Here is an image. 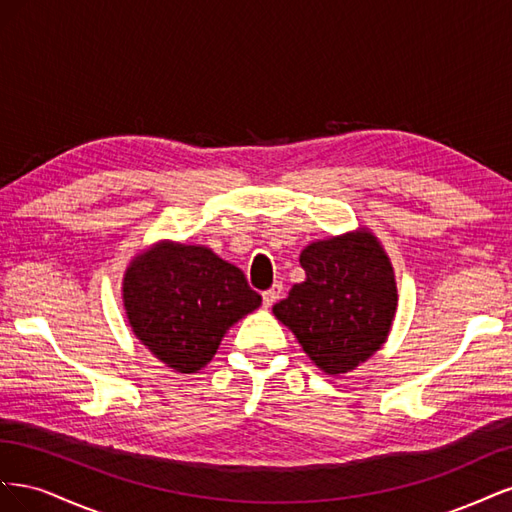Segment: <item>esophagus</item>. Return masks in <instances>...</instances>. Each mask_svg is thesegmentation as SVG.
<instances>
[{"label": "esophagus", "mask_w": 512, "mask_h": 512, "mask_svg": "<svg viewBox=\"0 0 512 512\" xmlns=\"http://www.w3.org/2000/svg\"><path fill=\"white\" fill-rule=\"evenodd\" d=\"M282 292H284V286H282L280 282L273 284L269 290L262 292V305H265V307H271L277 299L282 297Z\"/></svg>", "instance_id": "1"}]
</instances>
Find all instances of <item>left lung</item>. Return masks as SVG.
<instances>
[{
  "label": "left lung",
  "mask_w": 512,
  "mask_h": 512,
  "mask_svg": "<svg viewBox=\"0 0 512 512\" xmlns=\"http://www.w3.org/2000/svg\"><path fill=\"white\" fill-rule=\"evenodd\" d=\"M305 280L273 305L322 371L346 374L382 344L395 318L397 286L389 256L367 230L309 243Z\"/></svg>",
  "instance_id": "obj_1"
}]
</instances>
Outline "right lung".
I'll use <instances>...</instances> for the list:
<instances>
[{
  "label": "right lung",
  "instance_id": "obj_1",
  "mask_svg": "<svg viewBox=\"0 0 512 512\" xmlns=\"http://www.w3.org/2000/svg\"><path fill=\"white\" fill-rule=\"evenodd\" d=\"M260 303L241 269L200 245L160 243L123 277L134 335L181 374L205 367L224 333Z\"/></svg>",
  "mask_w": 512,
  "mask_h": 512
}]
</instances>
